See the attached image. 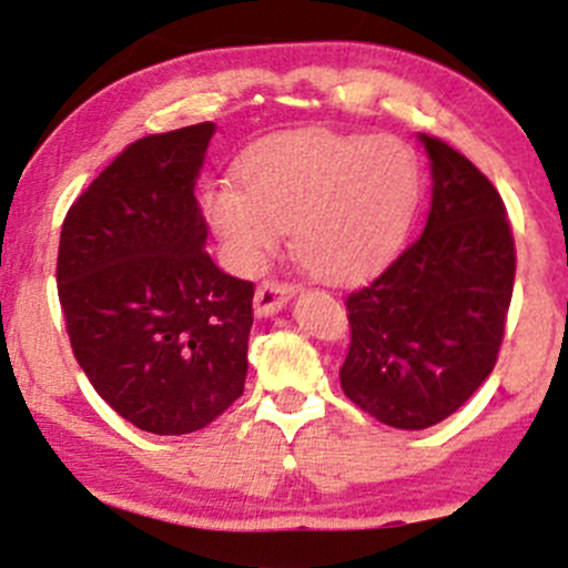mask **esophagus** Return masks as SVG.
Here are the masks:
<instances>
[{"instance_id": "esophagus-1", "label": "esophagus", "mask_w": 568, "mask_h": 568, "mask_svg": "<svg viewBox=\"0 0 568 568\" xmlns=\"http://www.w3.org/2000/svg\"><path fill=\"white\" fill-rule=\"evenodd\" d=\"M296 294V288L291 283H283V280H264L255 291V313L258 315H272L280 313V310L288 304L291 296Z\"/></svg>"}]
</instances>
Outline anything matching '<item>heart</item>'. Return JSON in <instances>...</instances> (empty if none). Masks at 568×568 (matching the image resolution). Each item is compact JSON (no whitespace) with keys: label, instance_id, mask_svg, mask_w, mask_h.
Masks as SVG:
<instances>
[{"label":"heart","instance_id":"b5f03b06","mask_svg":"<svg viewBox=\"0 0 568 568\" xmlns=\"http://www.w3.org/2000/svg\"><path fill=\"white\" fill-rule=\"evenodd\" d=\"M242 176L204 190V217L231 266L258 272L291 231L302 266L332 283L389 258L422 193L414 149L392 135H283L250 152Z\"/></svg>","mask_w":568,"mask_h":568}]
</instances>
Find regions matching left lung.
Returning <instances> with one entry per match:
<instances>
[{"instance_id": "left-lung-1", "label": "left lung", "mask_w": 568, "mask_h": 568, "mask_svg": "<svg viewBox=\"0 0 568 568\" xmlns=\"http://www.w3.org/2000/svg\"><path fill=\"white\" fill-rule=\"evenodd\" d=\"M433 201L416 236L345 296V397L397 429L452 416L498 362L515 291V236L493 182L449 143L422 133Z\"/></svg>"}]
</instances>
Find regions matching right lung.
<instances>
[{
	"label": "right lung",
	"mask_w": 568,
	"mask_h": 568,
	"mask_svg": "<svg viewBox=\"0 0 568 568\" xmlns=\"http://www.w3.org/2000/svg\"><path fill=\"white\" fill-rule=\"evenodd\" d=\"M212 122L146 135L68 209L57 291L94 392L130 425L187 435L244 392L250 280L214 266L195 179Z\"/></svg>",
	"instance_id": "right-lung-1"
}]
</instances>
